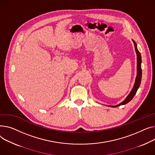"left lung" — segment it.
Here are the masks:
<instances>
[{
    "mask_svg": "<svg viewBox=\"0 0 155 155\" xmlns=\"http://www.w3.org/2000/svg\"><path fill=\"white\" fill-rule=\"evenodd\" d=\"M133 42L134 43V48H135V51L136 52V55H137V75H136V80H135V83L134 84V86L131 90V91L130 92V93L128 94V96L126 97V98L124 100L123 102H121V103H120L119 104L116 105V106H110V107H118L121 105H124L128 103H129L131 100L133 98V97L134 96V95L136 94V92L140 86L141 84V77H142V70H141V54L139 52V51L138 50L137 48V44L133 40Z\"/></svg>",
    "mask_w": 155,
    "mask_h": 155,
    "instance_id": "1",
    "label": "left lung"
}]
</instances>
